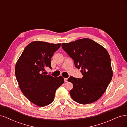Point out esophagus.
Segmentation results:
<instances>
[{"label":"esophagus","mask_w":127,"mask_h":127,"mask_svg":"<svg viewBox=\"0 0 127 127\" xmlns=\"http://www.w3.org/2000/svg\"><path fill=\"white\" fill-rule=\"evenodd\" d=\"M68 80V78H64V82H67Z\"/></svg>","instance_id":"obj_1"}]
</instances>
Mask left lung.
<instances>
[{
	"mask_svg": "<svg viewBox=\"0 0 127 127\" xmlns=\"http://www.w3.org/2000/svg\"><path fill=\"white\" fill-rule=\"evenodd\" d=\"M62 48L80 69L82 78L70 76L68 81L73 84L71 98L82 104H88L100 98L105 92L113 76L110 57L106 50L91 39H82L63 43Z\"/></svg>",
	"mask_w": 127,
	"mask_h": 127,
	"instance_id": "1",
	"label": "left lung"
}]
</instances>
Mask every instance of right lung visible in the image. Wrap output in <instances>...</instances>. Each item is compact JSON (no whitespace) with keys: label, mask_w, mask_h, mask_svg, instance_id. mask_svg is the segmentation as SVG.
Returning a JSON list of instances; mask_svg holds the SVG:
<instances>
[{"label":"right lung","mask_w":127,"mask_h":127,"mask_svg":"<svg viewBox=\"0 0 127 127\" xmlns=\"http://www.w3.org/2000/svg\"><path fill=\"white\" fill-rule=\"evenodd\" d=\"M61 43L34 41L26 46L15 66V75L22 92L29 100L45 106L54 100L56 91L64 83V77L46 75L51 69V58Z\"/></svg>","instance_id":"add662e5"}]
</instances>
